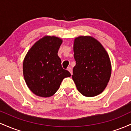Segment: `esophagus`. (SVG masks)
Masks as SVG:
<instances>
[{"instance_id":"1","label":"esophagus","mask_w":131,"mask_h":131,"mask_svg":"<svg viewBox=\"0 0 131 131\" xmlns=\"http://www.w3.org/2000/svg\"><path fill=\"white\" fill-rule=\"evenodd\" d=\"M67 70L69 72H70V73H71V74H73V71H72L71 68V67H68V68H67Z\"/></svg>"}]
</instances>
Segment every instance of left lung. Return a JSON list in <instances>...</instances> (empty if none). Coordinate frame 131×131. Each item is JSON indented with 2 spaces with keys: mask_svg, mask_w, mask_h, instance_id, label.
Listing matches in <instances>:
<instances>
[{
  "mask_svg": "<svg viewBox=\"0 0 131 131\" xmlns=\"http://www.w3.org/2000/svg\"><path fill=\"white\" fill-rule=\"evenodd\" d=\"M76 66L72 78L78 91L88 97L98 95L105 90L112 73L108 54L94 37L81 36L73 45Z\"/></svg>",
  "mask_w": 131,
  "mask_h": 131,
  "instance_id": "1",
  "label": "left lung"
}]
</instances>
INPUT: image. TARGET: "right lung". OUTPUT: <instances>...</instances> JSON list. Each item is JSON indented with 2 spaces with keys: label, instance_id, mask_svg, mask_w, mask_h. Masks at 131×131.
I'll use <instances>...</instances> for the list:
<instances>
[{
  "label": "right lung",
  "instance_id": "1",
  "mask_svg": "<svg viewBox=\"0 0 131 131\" xmlns=\"http://www.w3.org/2000/svg\"><path fill=\"white\" fill-rule=\"evenodd\" d=\"M62 42L58 37L45 36L31 47L24 58L25 81L30 91L37 96L53 95L63 79L71 76L70 72L61 67L58 56Z\"/></svg>",
  "mask_w": 131,
  "mask_h": 131
}]
</instances>
